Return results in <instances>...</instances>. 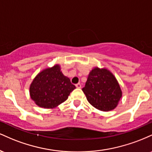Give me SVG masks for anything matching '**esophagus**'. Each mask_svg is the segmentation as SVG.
<instances>
[{
	"mask_svg": "<svg viewBox=\"0 0 152 152\" xmlns=\"http://www.w3.org/2000/svg\"><path fill=\"white\" fill-rule=\"evenodd\" d=\"M76 87L77 88H81V83H77V84H76Z\"/></svg>",
	"mask_w": 152,
	"mask_h": 152,
	"instance_id": "34e87169",
	"label": "esophagus"
}]
</instances>
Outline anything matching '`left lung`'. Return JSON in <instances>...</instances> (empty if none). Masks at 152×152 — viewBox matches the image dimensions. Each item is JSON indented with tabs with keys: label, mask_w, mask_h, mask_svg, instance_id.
I'll return each instance as SVG.
<instances>
[{
	"label": "left lung",
	"mask_w": 152,
	"mask_h": 152,
	"mask_svg": "<svg viewBox=\"0 0 152 152\" xmlns=\"http://www.w3.org/2000/svg\"><path fill=\"white\" fill-rule=\"evenodd\" d=\"M82 91L88 102L96 109L103 111L114 109L122 96L116 77L105 68L95 67L92 69Z\"/></svg>",
	"instance_id": "obj_1"
}]
</instances>
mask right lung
Segmentation results:
<instances>
[{"instance_id": "right-lung-1", "label": "right lung", "mask_w": 152, "mask_h": 152, "mask_svg": "<svg viewBox=\"0 0 152 152\" xmlns=\"http://www.w3.org/2000/svg\"><path fill=\"white\" fill-rule=\"evenodd\" d=\"M76 86L61 71L58 64L47 68L33 80L30 86L31 98L36 105L53 109L64 102Z\"/></svg>"}]
</instances>
